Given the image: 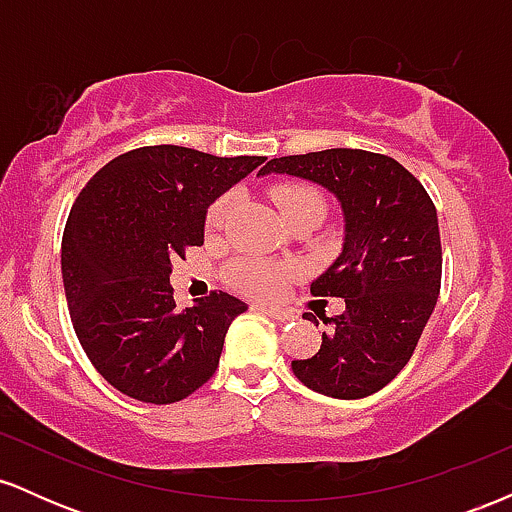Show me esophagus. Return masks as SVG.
Masks as SVG:
<instances>
[{"label":"esophagus","instance_id":"34e87169","mask_svg":"<svg viewBox=\"0 0 512 512\" xmlns=\"http://www.w3.org/2000/svg\"><path fill=\"white\" fill-rule=\"evenodd\" d=\"M264 315L267 317H272V320H276V322H289V320H293V315L291 313H286V310H279V308H260Z\"/></svg>","mask_w":512,"mask_h":512}]
</instances>
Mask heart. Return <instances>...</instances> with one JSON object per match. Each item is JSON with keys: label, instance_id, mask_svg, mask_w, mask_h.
Returning <instances> with one entry per match:
<instances>
[{"label": "heart", "instance_id": "heart-1", "mask_svg": "<svg viewBox=\"0 0 512 512\" xmlns=\"http://www.w3.org/2000/svg\"><path fill=\"white\" fill-rule=\"evenodd\" d=\"M274 202L276 207L281 209V214H284V219H291V216L301 214V211H308V209L325 211L322 197L317 195L313 187H305V185H279L274 190ZM231 207H233V195H223L219 202L209 209V216H207L209 231H219ZM228 276H231L236 289L250 293V296L267 298L281 291L284 281L291 276V267H284V264L267 262V260H255V257H245V260H238L231 264Z\"/></svg>", "mask_w": 512, "mask_h": 512}]
</instances>
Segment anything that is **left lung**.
Returning <instances> with one entry per match:
<instances>
[{
  "label": "left lung",
  "instance_id": "1",
  "mask_svg": "<svg viewBox=\"0 0 512 512\" xmlns=\"http://www.w3.org/2000/svg\"><path fill=\"white\" fill-rule=\"evenodd\" d=\"M269 173L317 182L344 214L342 252L310 293L344 298L346 310L327 317L315 356L291 361L293 375L334 399L373 395L407 366L436 308L443 272L436 207L402 163L373 151L281 156L257 175ZM303 317L317 325L310 313Z\"/></svg>",
  "mask_w": 512,
  "mask_h": 512
}]
</instances>
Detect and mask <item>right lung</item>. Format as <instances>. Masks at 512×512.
<instances>
[{
	"label": "right lung",
	"mask_w": 512,
	"mask_h": 512,
	"mask_svg": "<svg viewBox=\"0 0 512 512\" xmlns=\"http://www.w3.org/2000/svg\"><path fill=\"white\" fill-rule=\"evenodd\" d=\"M262 163L142 146L79 192L62 236L64 293L88 361L122 395L173 404L216 373L228 327L248 305L214 291L180 310L170 272L175 257L204 245L211 204Z\"/></svg>",
	"instance_id": "obj_1"
}]
</instances>
